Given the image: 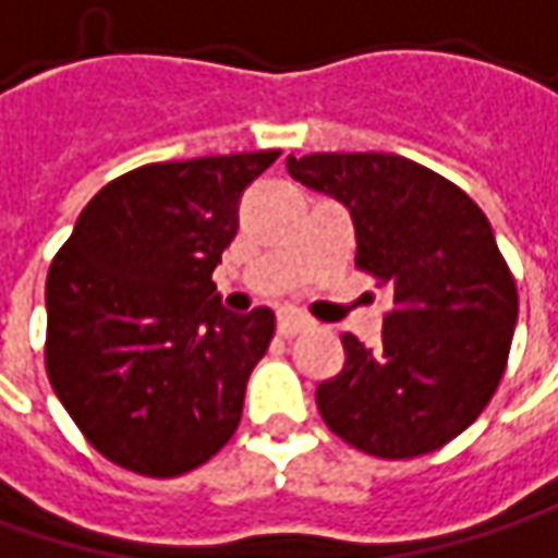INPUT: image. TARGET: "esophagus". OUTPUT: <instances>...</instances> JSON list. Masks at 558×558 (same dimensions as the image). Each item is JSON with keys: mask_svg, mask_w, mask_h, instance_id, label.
<instances>
[{"mask_svg": "<svg viewBox=\"0 0 558 558\" xmlns=\"http://www.w3.org/2000/svg\"><path fill=\"white\" fill-rule=\"evenodd\" d=\"M304 329H311V320L301 311H294V307H282L279 311V336L292 339V336L304 332Z\"/></svg>", "mask_w": 558, "mask_h": 558, "instance_id": "obj_1", "label": "esophagus"}]
</instances>
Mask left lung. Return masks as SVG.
<instances>
[{
    "label": "left lung",
    "mask_w": 558,
    "mask_h": 558,
    "mask_svg": "<svg viewBox=\"0 0 558 558\" xmlns=\"http://www.w3.org/2000/svg\"><path fill=\"white\" fill-rule=\"evenodd\" d=\"M289 172L351 209L357 269L392 294L379 349L342 336L349 361L317 386L326 427L376 459L442 449L493 399L518 320L515 276L484 209L396 154L289 156Z\"/></svg>",
    "instance_id": "8db88e82"
}]
</instances>
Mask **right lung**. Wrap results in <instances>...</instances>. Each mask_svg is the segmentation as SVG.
<instances>
[{
  "label": "right lung",
  "instance_id": "1",
  "mask_svg": "<svg viewBox=\"0 0 558 558\" xmlns=\"http://www.w3.org/2000/svg\"><path fill=\"white\" fill-rule=\"evenodd\" d=\"M279 150L150 162L84 207L46 276V374L102 459L179 477L238 430L276 314L219 304L241 191Z\"/></svg>",
  "mask_w": 558,
  "mask_h": 558
}]
</instances>
